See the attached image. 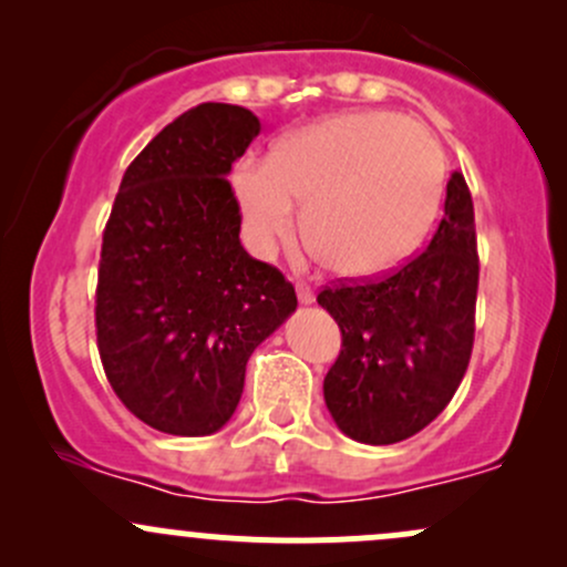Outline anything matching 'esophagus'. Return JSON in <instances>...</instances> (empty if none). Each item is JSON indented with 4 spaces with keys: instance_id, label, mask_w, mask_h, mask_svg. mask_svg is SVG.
<instances>
[{
    "instance_id": "esophagus-1",
    "label": "esophagus",
    "mask_w": 567,
    "mask_h": 567,
    "mask_svg": "<svg viewBox=\"0 0 567 567\" xmlns=\"http://www.w3.org/2000/svg\"><path fill=\"white\" fill-rule=\"evenodd\" d=\"M297 297H300V302H306V306H310V302L316 300L313 289H310L308 284H297Z\"/></svg>"
}]
</instances>
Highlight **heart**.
<instances>
[{"label":"heart","mask_w":567,"mask_h":567,"mask_svg":"<svg viewBox=\"0 0 567 567\" xmlns=\"http://www.w3.org/2000/svg\"><path fill=\"white\" fill-rule=\"evenodd\" d=\"M233 188L248 246L270 257L295 233L338 276H375L427 233L443 188V151L427 126L394 113H346L284 137L270 162H243Z\"/></svg>","instance_id":"1"}]
</instances>
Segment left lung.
<instances>
[{"instance_id": "1", "label": "left lung", "mask_w": 567, "mask_h": 567, "mask_svg": "<svg viewBox=\"0 0 567 567\" xmlns=\"http://www.w3.org/2000/svg\"><path fill=\"white\" fill-rule=\"evenodd\" d=\"M476 291L471 188L452 173L424 254L375 281H338L316 297L343 334L324 400L346 435L389 446L416 435L452 403L471 362Z\"/></svg>"}]
</instances>
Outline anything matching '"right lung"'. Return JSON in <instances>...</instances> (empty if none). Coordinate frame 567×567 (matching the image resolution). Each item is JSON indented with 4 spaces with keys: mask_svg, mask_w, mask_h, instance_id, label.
I'll return each instance as SVG.
<instances>
[{
    "mask_svg": "<svg viewBox=\"0 0 567 567\" xmlns=\"http://www.w3.org/2000/svg\"><path fill=\"white\" fill-rule=\"evenodd\" d=\"M240 105L203 102L126 167L102 235L96 349L148 427L199 437L235 413L248 357L295 313V286L240 246L227 175L259 135Z\"/></svg>",
    "mask_w": 567,
    "mask_h": 567,
    "instance_id": "1",
    "label": "right lung"
}]
</instances>
